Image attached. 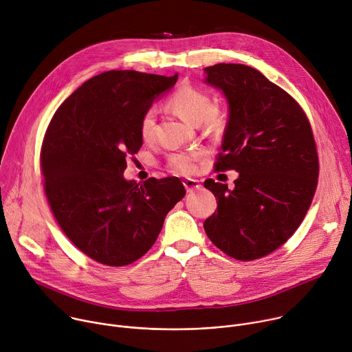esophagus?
<instances>
[{"label":"esophagus","instance_id":"34e87169","mask_svg":"<svg viewBox=\"0 0 352 352\" xmlns=\"http://www.w3.org/2000/svg\"><path fill=\"white\" fill-rule=\"evenodd\" d=\"M184 186L186 188L188 192H192L195 189H199L200 188V184L197 179H192V178H186L184 179Z\"/></svg>","mask_w":352,"mask_h":352}]
</instances>
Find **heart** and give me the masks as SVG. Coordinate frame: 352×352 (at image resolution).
Wrapping results in <instances>:
<instances>
[{
    "instance_id": "1",
    "label": "heart",
    "mask_w": 352,
    "mask_h": 352,
    "mask_svg": "<svg viewBox=\"0 0 352 352\" xmlns=\"http://www.w3.org/2000/svg\"><path fill=\"white\" fill-rule=\"evenodd\" d=\"M168 107L189 124L199 125L202 122L208 129H219L224 125L226 113L220 107L212 106L210 94L197 86L185 85L177 89L167 100ZM139 135L143 142L150 143L156 136V111L148 109L143 113L139 122ZM205 157L204 150H189V152L173 153L168 157L167 167L182 175L195 174L197 163Z\"/></svg>"
}]
</instances>
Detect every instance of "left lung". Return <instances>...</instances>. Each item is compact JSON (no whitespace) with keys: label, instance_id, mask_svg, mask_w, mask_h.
Wrapping results in <instances>:
<instances>
[{"label":"left lung","instance_id":"left-lung-1","mask_svg":"<svg viewBox=\"0 0 352 352\" xmlns=\"http://www.w3.org/2000/svg\"><path fill=\"white\" fill-rule=\"evenodd\" d=\"M205 71L230 107L214 168L239 177L234 189L205 181L217 210L204 227L226 255L261 259L294 235L312 204L319 177L312 126L296 100L255 68L217 64Z\"/></svg>","mask_w":352,"mask_h":352}]
</instances>
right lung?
Segmentation results:
<instances>
[{
    "mask_svg": "<svg viewBox=\"0 0 352 352\" xmlns=\"http://www.w3.org/2000/svg\"><path fill=\"white\" fill-rule=\"evenodd\" d=\"M177 79L103 72L75 90L47 126L40 150L47 202L68 239L98 263L120 267L142 258L186 193L177 177L124 179L143 143V113Z\"/></svg>",
    "mask_w": 352,
    "mask_h": 352,
    "instance_id": "obj_1",
    "label": "right lung"
}]
</instances>
